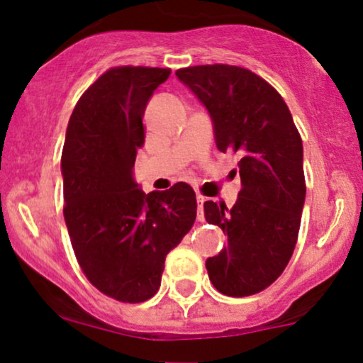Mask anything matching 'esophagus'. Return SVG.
I'll use <instances>...</instances> for the list:
<instances>
[{
  "instance_id": "1",
  "label": "esophagus",
  "mask_w": 363,
  "mask_h": 363,
  "mask_svg": "<svg viewBox=\"0 0 363 363\" xmlns=\"http://www.w3.org/2000/svg\"><path fill=\"white\" fill-rule=\"evenodd\" d=\"M196 201H197V219L202 220V219H204V214H202V206H204L206 197L202 196V194H199V192H197Z\"/></svg>"
}]
</instances>
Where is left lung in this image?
Wrapping results in <instances>:
<instances>
[{
	"label": "left lung",
	"instance_id": "left-lung-1",
	"mask_svg": "<svg viewBox=\"0 0 363 363\" xmlns=\"http://www.w3.org/2000/svg\"><path fill=\"white\" fill-rule=\"evenodd\" d=\"M176 74L209 111L217 149L239 157L238 202H204L206 220L227 234L225 247L206 260L207 274L224 296H254L280 277L296 249L306 201L302 138L282 96L250 69L201 65Z\"/></svg>",
	"mask_w": 363,
	"mask_h": 363
}]
</instances>
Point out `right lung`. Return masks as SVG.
<instances>
[{"label":"right lung","mask_w":363,"mask_h":363,"mask_svg":"<svg viewBox=\"0 0 363 363\" xmlns=\"http://www.w3.org/2000/svg\"><path fill=\"white\" fill-rule=\"evenodd\" d=\"M169 67L116 66L84 91L61 154L65 214L86 279L104 296L139 303L161 287L164 260L196 220L186 182L149 194L134 181L144 111Z\"/></svg>","instance_id":"right-lung-1"}]
</instances>
